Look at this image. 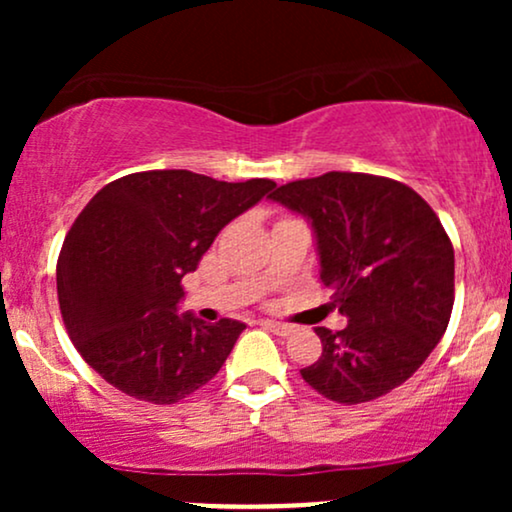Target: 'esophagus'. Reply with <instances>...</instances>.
Returning a JSON list of instances; mask_svg holds the SVG:
<instances>
[{"instance_id":"obj_1","label":"esophagus","mask_w":512,"mask_h":512,"mask_svg":"<svg viewBox=\"0 0 512 512\" xmlns=\"http://www.w3.org/2000/svg\"><path fill=\"white\" fill-rule=\"evenodd\" d=\"M264 327H267L269 332L279 334V337H289V334L296 332V325H286V322H274V320L264 322Z\"/></svg>"}]
</instances>
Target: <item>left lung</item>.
Wrapping results in <instances>:
<instances>
[{"instance_id":"1","label":"left lung","mask_w":512,"mask_h":512,"mask_svg":"<svg viewBox=\"0 0 512 512\" xmlns=\"http://www.w3.org/2000/svg\"><path fill=\"white\" fill-rule=\"evenodd\" d=\"M269 197L313 221L320 281L349 317L344 330L317 327L322 356L303 380L337 404L392 392L436 349L455 303V250L436 211L404 182L342 170Z\"/></svg>"}]
</instances>
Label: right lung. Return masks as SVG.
Segmentation results:
<instances>
[{
  "instance_id": "right-lung-1",
  "label": "right lung",
  "mask_w": 512,
  "mask_h": 512,
  "mask_svg": "<svg viewBox=\"0 0 512 512\" xmlns=\"http://www.w3.org/2000/svg\"><path fill=\"white\" fill-rule=\"evenodd\" d=\"M274 187L267 178L142 170L93 195L64 238L57 298L69 339L105 383L175 404L219 373L245 325L175 313L180 279L228 221Z\"/></svg>"
}]
</instances>
